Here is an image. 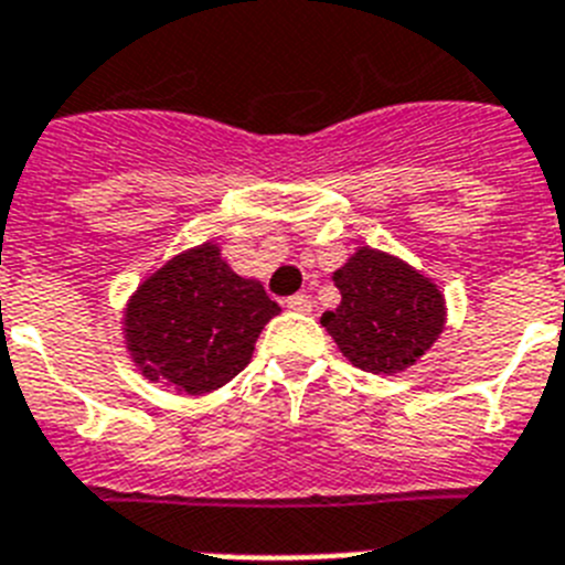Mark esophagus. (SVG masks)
<instances>
[{
  "label": "esophagus",
  "mask_w": 565,
  "mask_h": 565,
  "mask_svg": "<svg viewBox=\"0 0 565 565\" xmlns=\"http://www.w3.org/2000/svg\"><path fill=\"white\" fill-rule=\"evenodd\" d=\"M284 303H287V310H292V312H310L312 310L310 296H303V292H296V296H289Z\"/></svg>",
  "instance_id": "1"
}]
</instances>
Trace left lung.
I'll return each instance as SVG.
<instances>
[{
    "label": "left lung",
    "instance_id": "1",
    "mask_svg": "<svg viewBox=\"0 0 565 565\" xmlns=\"http://www.w3.org/2000/svg\"><path fill=\"white\" fill-rule=\"evenodd\" d=\"M332 278L341 303L323 312L321 323L358 370L372 375L406 370L444 330L438 287L392 255L358 249Z\"/></svg>",
    "mask_w": 565,
    "mask_h": 565
}]
</instances>
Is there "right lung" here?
Listing matches in <instances>:
<instances>
[{
  "label": "right lung",
  "instance_id": "1",
  "mask_svg": "<svg viewBox=\"0 0 565 565\" xmlns=\"http://www.w3.org/2000/svg\"><path fill=\"white\" fill-rule=\"evenodd\" d=\"M281 307L258 281L235 276L215 244L175 255L127 303V350L150 381L201 395L227 384Z\"/></svg>",
  "mask_w": 565,
  "mask_h": 565
}]
</instances>
